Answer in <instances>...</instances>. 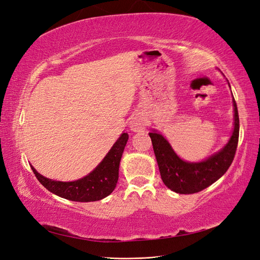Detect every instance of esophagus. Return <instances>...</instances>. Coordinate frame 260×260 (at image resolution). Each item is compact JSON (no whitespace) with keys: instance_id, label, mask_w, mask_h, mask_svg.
Wrapping results in <instances>:
<instances>
[{"instance_id":"34e87169","label":"esophagus","mask_w":260,"mask_h":260,"mask_svg":"<svg viewBox=\"0 0 260 260\" xmlns=\"http://www.w3.org/2000/svg\"><path fill=\"white\" fill-rule=\"evenodd\" d=\"M129 125H130V129L135 132H140L145 129V122L143 120V118H141L139 116L132 117L129 122Z\"/></svg>"}]
</instances>
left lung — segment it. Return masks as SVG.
Listing matches in <instances>:
<instances>
[{
	"label": "left lung",
	"mask_w": 260,
	"mask_h": 260,
	"mask_svg": "<svg viewBox=\"0 0 260 260\" xmlns=\"http://www.w3.org/2000/svg\"><path fill=\"white\" fill-rule=\"evenodd\" d=\"M234 106V129L226 145L218 153L201 162H187L180 158L160 133L148 135L152 139L154 153L162 182L171 191L179 194L198 193L221 178L229 169L237 152L240 132V119L237 103Z\"/></svg>",
	"instance_id": "8db88e82"
}]
</instances>
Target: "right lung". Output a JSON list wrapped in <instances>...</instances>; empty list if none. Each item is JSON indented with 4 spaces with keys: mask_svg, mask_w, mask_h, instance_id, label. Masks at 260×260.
I'll return each mask as SVG.
<instances>
[{
    "mask_svg": "<svg viewBox=\"0 0 260 260\" xmlns=\"http://www.w3.org/2000/svg\"><path fill=\"white\" fill-rule=\"evenodd\" d=\"M128 139V133H122L99 166L88 176L77 181L61 182L51 180L39 174L32 166L31 169L39 182L60 198L74 202L100 201L115 190L119 174L120 159Z\"/></svg>",
    "mask_w": 260,
    "mask_h": 260,
    "instance_id": "add662e5",
    "label": "right lung"
}]
</instances>
